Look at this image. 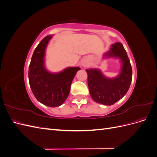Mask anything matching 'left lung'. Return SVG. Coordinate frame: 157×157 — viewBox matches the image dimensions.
<instances>
[{"label": "left lung", "instance_id": "1", "mask_svg": "<svg viewBox=\"0 0 157 157\" xmlns=\"http://www.w3.org/2000/svg\"><path fill=\"white\" fill-rule=\"evenodd\" d=\"M106 56L119 58L122 66L121 74L114 78L104 77L98 69H86L90 96L94 101L111 105L124 96L132 79V69L128 55L121 42H116L105 54Z\"/></svg>", "mask_w": 157, "mask_h": 157}]
</instances>
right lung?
Masks as SVG:
<instances>
[{"label": "right lung", "instance_id": "1", "mask_svg": "<svg viewBox=\"0 0 157 157\" xmlns=\"http://www.w3.org/2000/svg\"><path fill=\"white\" fill-rule=\"evenodd\" d=\"M52 36L48 35L36 46L29 67L30 87L38 101L48 107L63 103L70 92L71 82L79 67H69L59 73H50L44 66L45 48Z\"/></svg>", "mask_w": 157, "mask_h": 157}]
</instances>
